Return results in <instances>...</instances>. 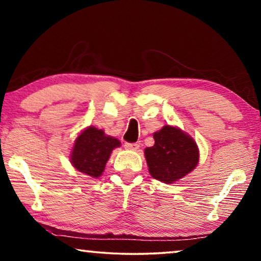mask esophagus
<instances>
[{
	"label": "esophagus",
	"instance_id": "obj_1",
	"mask_svg": "<svg viewBox=\"0 0 261 261\" xmlns=\"http://www.w3.org/2000/svg\"><path fill=\"white\" fill-rule=\"evenodd\" d=\"M124 146H125L126 150H134V151H137L139 149V144H137V143H125Z\"/></svg>",
	"mask_w": 261,
	"mask_h": 261
}]
</instances>
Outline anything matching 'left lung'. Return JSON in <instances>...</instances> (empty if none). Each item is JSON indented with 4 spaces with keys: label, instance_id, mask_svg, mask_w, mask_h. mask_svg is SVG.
I'll list each match as a JSON object with an SVG mask.
<instances>
[{
    "label": "left lung",
    "instance_id": "1",
    "mask_svg": "<svg viewBox=\"0 0 261 261\" xmlns=\"http://www.w3.org/2000/svg\"><path fill=\"white\" fill-rule=\"evenodd\" d=\"M155 144L144 150L149 172L163 183H175L196 168L200 151L192 136L174 125L153 132Z\"/></svg>",
    "mask_w": 261,
    "mask_h": 261
}]
</instances>
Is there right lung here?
<instances>
[{
	"label": "right lung",
	"mask_w": 261,
	"mask_h": 261,
	"mask_svg": "<svg viewBox=\"0 0 261 261\" xmlns=\"http://www.w3.org/2000/svg\"><path fill=\"white\" fill-rule=\"evenodd\" d=\"M119 146V139L106 135L104 130L90 125L75 138L69 153V161L75 170L98 178L104 171L113 149Z\"/></svg>",
	"instance_id": "1"
}]
</instances>
